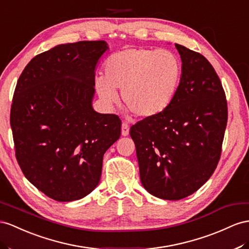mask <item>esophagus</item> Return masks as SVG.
<instances>
[{
    "mask_svg": "<svg viewBox=\"0 0 249 249\" xmlns=\"http://www.w3.org/2000/svg\"><path fill=\"white\" fill-rule=\"evenodd\" d=\"M129 135V126L126 122H123L122 124V136L126 137Z\"/></svg>",
    "mask_w": 249,
    "mask_h": 249,
    "instance_id": "obj_1",
    "label": "esophagus"
}]
</instances>
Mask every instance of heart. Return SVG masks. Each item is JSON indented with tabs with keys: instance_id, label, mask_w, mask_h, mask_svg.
<instances>
[{
	"instance_id": "obj_1",
	"label": "heart",
	"mask_w": 249,
	"mask_h": 249,
	"mask_svg": "<svg viewBox=\"0 0 249 249\" xmlns=\"http://www.w3.org/2000/svg\"><path fill=\"white\" fill-rule=\"evenodd\" d=\"M105 76L94 80L95 90L107 106L121 99L136 116L152 118L173 102L182 76V63L170 50L127 48L104 64Z\"/></svg>"
}]
</instances>
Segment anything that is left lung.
Wrapping results in <instances>:
<instances>
[{
    "label": "left lung",
    "mask_w": 249,
    "mask_h": 249,
    "mask_svg": "<svg viewBox=\"0 0 249 249\" xmlns=\"http://www.w3.org/2000/svg\"><path fill=\"white\" fill-rule=\"evenodd\" d=\"M182 76L170 105L130 128L140 178L149 194L181 200L199 189L219 163L227 124V101L205 56L176 44Z\"/></svg>",
    "instance_id": "8db88e82"
}]
</instances>
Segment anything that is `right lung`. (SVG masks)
<instances>
[{"label": "right lung", "mask_w": 249, "mask_h": 249, "mask_svg": "<svg viewBox=\"0 0 249 249\" xmlns=\"http://www.w3.org/2000/svg\"><path fill=\"white\" fill-rule=\"evenodd\" d=\"M105 41L62 44L24 68L12 98L16 158L26 179L59 202L97 187L103 156L121 136L116 114L93 110L95 67Z\"/></svg>", "instance_id": "obj_1"}]
</instances>
